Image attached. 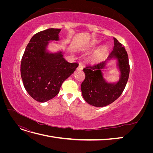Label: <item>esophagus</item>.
<instances>
[{
  "instance_id": "1",
  "label": "esophagus",
  "mask_w": 153,
  "mask_h": 153,
  "mask_svg": "<svg viewBox=\"0 0 153 153\" xmlns=\"http://www.w3.org/2000/svg\"><path fill=\"white\" fill-rule=\"evenodd\" d=\"M78 69H80V70H82V69H83V66L81 64H79V65H78V67L77 68Z\"/></svg>"
}]
</instances>
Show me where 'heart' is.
<instances>
[{"instance_id":"b5f03b06","label":"heart","mask_w":153,"mask_h":153,"mask_svg":"<svg viewBox=\"0 0 153 153\" xmlns=\"http://www.w3.org/2000/svg\"><path fill=\"white\" fill-rule=\"evenodd\" d=\"M99 43V41L97 40H94L92 42V45H96ZM108 48L106 47H103L97 50L96 52L93 53V55L91 56V60L92 62H98L100 61L102 58L104 57V55L107 52Z\"/></svg>"}]
</instances>
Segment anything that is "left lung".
Segmentation results:
<instances>
[{"instance_id":"left-lung-1","label":"left lung","mask_w":153,"mask_h":153,"mask_svg":"<svg viewBox=\"0 0 153 153\" xmlns=\"http://www.w3.org/2000/svg\"><path fill=\"white\" fill-rule=\"evenodd\" d=\"M114 47L105 61L83 69L85 78L82 83V96L87 103L96 107H103L113 103L121 95L127 84L129 74V64L127 52L123 45L114 38ZM117 60L120 72L117 82H108L103 77V72L108 68L111 59Z\"/></svg>"}]
</instances>
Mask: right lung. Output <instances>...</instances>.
Instances as JSON below:
<instances>
[{"label": "right lung", "instance_id": "1", "mask_svg": "<svg viewBox=\"0 0 153 153\" xmlns=\"http://www.w3.org/2000/svg\"><path fill=\"white\" fill-rule=\"evenodd\" d=\"M61 29H48L36 34L27 45L21 62L23 84L29 94L39 102L56 96L63 82L74 73L78 64L69 63L61 50H48L50 41H59Z\"/></svg>", "mask_w": 153, "mask_h": 153}]
</instances>
